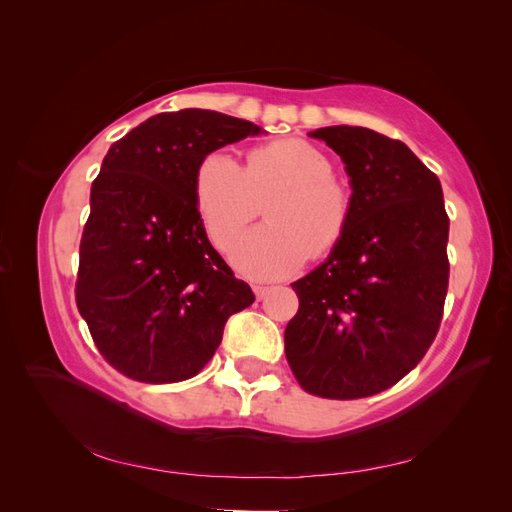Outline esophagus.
<instances>
[{"label": "esophagus", "instance_id": "obj_1", "mask_svg": "<svg viewBox=\"0 0 512 512\" xmlns=\"http://www.w3.org/2000/svg\"><path fill=\"white\" fill-rule=\"evenodd\" d=\"M269 286H254V294H256V297L258 299H265L267 297V294H269Z\"/></svg>", "mask_w": 512, "mask_h": 512}]
</instances>
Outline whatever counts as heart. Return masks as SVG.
Wrapping results in <instances>:
<instances>
[{
  "instance_id": "b5f03b06",
  "label": "heart",
  "mask_w": 512,
  "mask_h": 512,
  "mask_svg": "<svg viewBox=\"0 0 512 512\" xmlns=\"http://www.w3.org/2000/svg\"><path fill=\"white\" fill-rule=\"evenodd\" d=\"M333 160L303 138L254 147L241 166L226 151L200 160L194 205L209 241L224 247L265 203V220L230 245V262L247 280H280L305 260L327 256L352 224L354 192Z\"/></svg>"
}]
</instances>
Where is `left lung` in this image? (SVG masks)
<instances>
[{"label": "left lung", "instance_id": "obj_1", "mask_svg": "<svg viewBox=\"0 0 512 512\" xmlns=\"http://www.w3.org/2000/svg\"><path fill=\"white\" fill-rule=\"evenodd\" d=\"M312 136L342 156L354 213L331 256L292 284L286 359L309 395L361 399L391 389L438 335L448 215L438 177L397 138L354 126Z\"/></svg>", "mask_w": 512, "mask_h": 512}]
</instances>
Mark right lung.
Returning a JSON list of instances; mask_svg holds the SVG:
<instances>
[{
    "instance_id": "right-lung-1",
    "label": "right lung",
    "mask_w": 512,
    "mask_h": 512,
    "mask_svg": "<svg viewBox=\"0 0 512 512\" xmlns=\"http://www.w3.org/2000/svg\"><path fill=\"white\" fill-rule=\"evenodd\" d=\"M258 132L252 121L183 108L149 117L104 156L74 297L98 352L126 378L196 376L226 320L254 303L198 220L194 175L211 151Z\"/></svg>"
}]
</instances>
